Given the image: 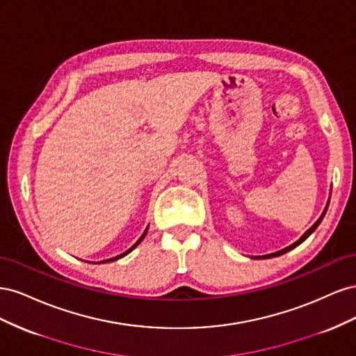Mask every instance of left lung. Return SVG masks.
Wrapping results in <instances>:
<instances>
[{"mask_svg":"<svg viewBox=\"0 0 356 356\" xmlns=\"http://www.w3.org/2000/svg\"><path fill=\"white\" fill-rule=\"evenodd\" d=\"M330 203V202H328ZM328 203H327V207H325V209H324V212H322V215H321V217H319V220L314 224V225H312V227L303 234V236H301V238L297 241V242H294L293 245H289V246H286V248H284V250H281V251H277V252H273V254H267V255H263V257H255V258H258V260H261V258H272V257H279V255H282V254H285V252H288V251H291V250H294V248L296 246H298L301 242H305L307 238H309V236L312 234V233H314L315 230H316V227H318V225L321 224V221H322V218H324V215H325V212H327V209H328Z\"/></svg>","mask_w":356,"mask_h":356,"instance_id":"8db88e82","label":"left lung"}]
</instances>
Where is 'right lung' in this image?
Segmentation results:
<instances>
[{"instance_id":"add662e5","label":"right lung","mask_w":356,"mask_h":356,"mask_svg":"<svg viewBox=\"0 0 356 356\" xmlns=\"http://www.w3.org/2000/svg\"><path fill=\"white\" fill-rule=\"evenodd\" d=\"M147 232H148V227L145 229V232H144V234L141 236V238H139L138 241H136V243L132 246V248H129V250L127 251H124L123 254H120V255H117V257H113V258H108V260H104V261H99V263H110V261H115V260H118V258H122V257H124V255H127L129 252H131V251H134L135 250V248L139 245V243H141L143 242V239L145 238V234H147Z\"/></svg>"}]
</instances>
